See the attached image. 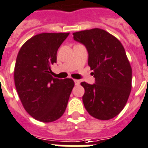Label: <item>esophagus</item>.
Listing matches in <instances>:
<instances>
[{
    "label": "esophagus",
    "instance_id": "1",
    "mask_svg": "<svg viewBox=\"0 0 148 148\" xmlns=\"http://www.w3.org/2000/svg\"><path fill=\"white\" fill-rule=\"evenodd\" d=\"M74 82H75V85H76V86H78V85H79V83H80L79 80L74 79Z\"/></svg>",
    "mask_w": 148,
    "mask_h": 148
}]
</instances>
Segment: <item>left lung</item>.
<instances>
[{
  "instance_id": "1",
  "label": "left lung",
  "mask_w": 148,
  "mask_h": 148,
  "mask_svg": "<svg viewBox=\"0 0 148 148\" xmlns=\"http://www.w3.org/2000/svg\"><path fill=\"white\" fill-rule=\"evenodd\" d=\"M73 34L75 40L86 46L95 79L93 85L81 82L84 106L95 119H113L123 110L132 90V66L125 48L115 36L99 28Z\"/></svg>"
}]
</instances>
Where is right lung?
<instances>
[{"label": "right lung", "mask_w": 148, "mask_h": 148, "mask_svg": "<svg viewBox=\"0 0 148 148\" xmlns=\"http://www.w3.org/2000/svg\"><path fill=\"white\" fill-rule=\"evenodd\" d=\"M69 33H42L21 47L14 67V82L24 109L34 119L52 122L64 114L73 87L72 79L52 76L57 50Z\"/></svg>", "instance_id": "1"}]
</instances>
